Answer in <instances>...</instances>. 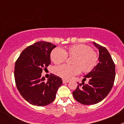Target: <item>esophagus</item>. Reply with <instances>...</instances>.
I'll return each instance as SVG.
<instances>
[{"instance_id": "34e87169", "label": "esophagus", "mask_w": 124, "mask_h": 124, "mask_svg": "<svg viewBox=\"0 0 124 124\" xmlns=\"http://www.w3.org/2000/svg\"><path fill=\"white\" fill-rule=\"evenodd\" d=\"M63 83H69V81L66 79H63Z\"/></svg>"}]
</instances>
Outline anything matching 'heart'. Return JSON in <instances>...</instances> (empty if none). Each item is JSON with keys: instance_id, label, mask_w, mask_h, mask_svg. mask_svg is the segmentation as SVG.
Here are the masks:
<instances>
[{"instance_id": "1", "label": "heart", "mask_w": 124, "mask_h": 124, "mask_svg": "<svg viewBox=\"0 0 124 124\" xmlns=\"http://www.w3.org/2000/svg\"><path fill=\"white\" fill-rule=\"evenodd\" d=\"M68 54L70 56H75L73 64L70 66L62 64L56 66L54 73L65 79H70L74 75L82 71L89 72L96 66L98 61L97 54L91 48L86 45L77 44L70 46L67 51L61 48H56L51 53V60L55 64L63 63L67 60Z\"/></svg>"}]
</instances>
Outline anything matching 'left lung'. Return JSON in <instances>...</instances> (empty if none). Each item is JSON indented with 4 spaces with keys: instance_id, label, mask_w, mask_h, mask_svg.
Instances as JSON below:
<instances>
[{
    "instance_id": "left-lung-1",
    "label": "left lung",
    "mask_w": 124,
    "mask_h": 124,
    "mask_svg": "<svg viewBox=\"0 0 124 124\" xmlns=\"http://www.w3.org/2000/svg\"><path fill=\"white\" fill-rule=\"evenodd\" d=\"M99 50V63L83 79L89 78L87 84H79L73 92L74 99L84 105L95 104L108 95L112 88L116 76V67L109 51L105 47L93 43Z\"/></svg>"
}]
</instances>
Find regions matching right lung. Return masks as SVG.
I'll return each instance as SVG.
<instances>
[{
  "mask_svg": "<svg viewBox=\"0 0 124 124\" xmlns=\"http://www.w3.org/2000/svg\"><path fill=\"white\" fill-rule=\"evenodd\" d=\"M55 47L46 41L35 43L23 50L15 62L14 77L17 89L34 106H47L54 101L63 83L61 78L53 74L47 81L41 77L43 70L51 63L50 53Z\"/></svg>",
  "mask_w": 124,
  "mask_h": 124,
  "instance_id": "1",
  "label": "right lung"
}]
</instances>
